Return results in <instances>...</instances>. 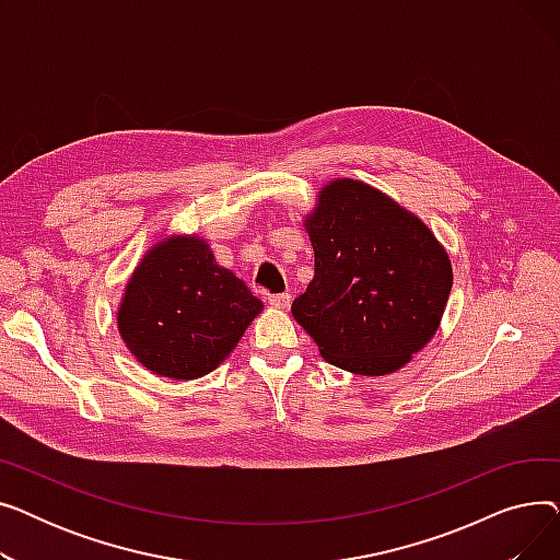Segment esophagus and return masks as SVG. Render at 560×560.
Wrapping results in <instances>:
<instances>
[{
    "label": "esophagus",
    "mask_w": 560,
    "mask_h": 560,
    "mask_svg": "<svg viewBox=\"0 0 560 560\" xmlns=\"http://www.w3.org/2000/svg\"><path fill=\"white\" fill-rule=\"evenodd\" d=\"M268 304L275 308H288L290 306V295L288 292H277V295L268 298Z\"/></svg>",
    "instance_id": "34e87169"
}]
</instances>
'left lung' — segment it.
Instances as JSON below:
<instances>
[{"instance_id": "8db88e82", "label": "left lung", "mask_w": 560, "mask_h": 560, "mask_svg": "<svg viewBox=\"0 0 560 560\" xmlns=\"http://www.w3.org/2000/svg\"><path fill=\"white\" fill-rule=\"evenodd\" d=\"M315 277L292 315L336 368L381 376L435 334L452 262L429 226L376 188L338 179L304 222Z\"/></svg>"}]
</instances>
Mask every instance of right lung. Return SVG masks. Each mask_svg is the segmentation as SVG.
Wrapping results in <instances>:
<instances>
[{"mask_svg":"<svg viewBox=\"0 0 560 560\" xmlns=\"http://www.w3.org/2000/svg\"><path fill=\"white\" fill-rule=\"evenodd\" d=\"M262 304L206 241L174 235L144 254L127 283L117 329L147 370L176 381L213 372Z\"/></svg>","mask_w":560,"mask_h":560,"instance_id":"add662e5","label":"right lung"}]
</instances>
